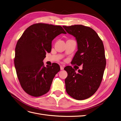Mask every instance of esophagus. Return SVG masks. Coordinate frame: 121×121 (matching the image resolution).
<instances>
[{
	"instance_id": "esophagus-1",
	"label": "esophagus",
	"mask_w": 121,
	"mask_h": 121,
	"mask_svg": "<svg viewBox=\"0 0 121 121\" xmlns=\"http://www.w3.org/2000/svg\"><path fill=\"white\" fill-rule=\"evenodd\" d=\"M60 68L61 70H63V69H64V67L63 66V65H60Z\"/></svg>"
}]
</instances>
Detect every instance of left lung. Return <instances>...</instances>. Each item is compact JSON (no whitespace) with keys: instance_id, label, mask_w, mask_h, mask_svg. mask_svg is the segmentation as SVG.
I'll use <instances>...</instances> for the list:
<instances>
[{"instance_id":"left-lung-1","label":"left lung","mask_w":121,"mask_h":121,"mask_svg":"<svg viewBox=\"0 0 121 121\" xmlns=\"http://www.w3.org/2000/svg\"><path fill=\"white\" fill-rule=\"evenodd\" d=\"M68 33L74 36L77 42L78 50L72 64L82 65V70L67 66L68 73L65 79L67 93L77 100L91 97L99 87L106 65L103 42L93 29L82 25L63 26Z\"/></svg>"}]
</instances>
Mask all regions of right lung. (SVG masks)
Returning a JSON list of instances; mask_svg holds the SVG:
<instances>
[{
  "label": "right lung",
  "instance_id": "add662e5",
  "mask_svg": "<svg viewBox=\"0 0 121 121\" xmlns=\"http://www.w3.org/2000/svg\"><path fill=\"white\" fill-rule=\"evenodd\" d=\"M66 32L60 26L35 24L26 30L15 48L14 66L18 79L27 94L38 97L49 91L54 76L60 71L57 64L44 65L46 53L52 50V40Z\"/></svg>",
  "mask_w": 121,
  "mask_h": 121
}]
</instances>
